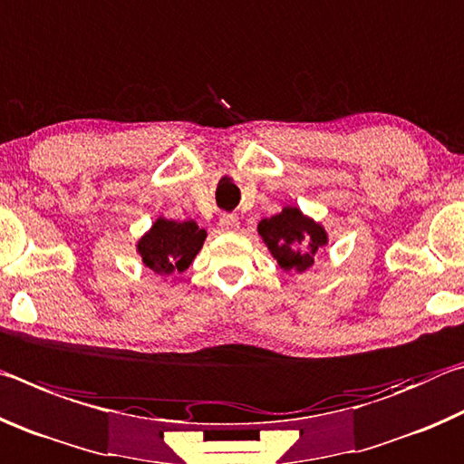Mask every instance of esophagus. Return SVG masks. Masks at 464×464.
<instances>
[{"instance_id":"1","label":"esophagus","mask_w":464,"mask_h":464,"mask_svg":"<svg viewBox=\"0 0 464 464\" xmlns=\"http://www.w3.org/2000/svg\"><path fill=\"white\" fill-rule=\"evenodd\" d=\"M218 225H221L223 231H239V218L235 215H221Z\"/></svg>"}]
</instances>
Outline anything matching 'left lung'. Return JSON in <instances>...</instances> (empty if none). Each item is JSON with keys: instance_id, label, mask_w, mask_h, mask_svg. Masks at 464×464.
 Instances as JSON below:
<instances>
[{"instance_id": "left-lung-1", "label": "left lung", "mask_w": 464, "mask_h": 464, "mask_svg": "<svg viewBox=\"0 0 464 464\" xmlns=\"http://www.w3.org/2000/svg\"><path fill=\"white\" fill-rule=\"evenodd\" d=\"M257 233L282 272L303 274L315 266L329 243L325 227L298 207H282L280 213L257 223Z\"/></svg>"}]
</instances>
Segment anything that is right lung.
<instances>
[{"label":"right lung","instance_id":"obj_1","mask_svg":"<svg viewBox=\"0 0 464 464\" xmlns=\"http://www.w3.org/2000/svg\"><path fill=\"white\" fill-rule=\"evenodd\" d=\"M207 239L196 221H174L160 215L135 243L137 256L157 276L186 272Z\"/></svg>","mask_w":464,"mask_h":464}]
</instances>
